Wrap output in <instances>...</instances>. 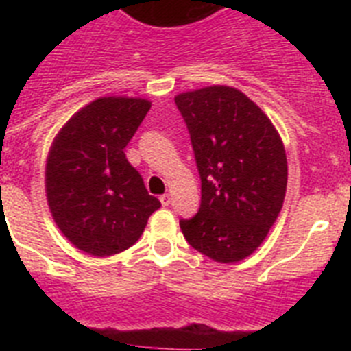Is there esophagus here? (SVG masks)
Listing matches in <instances>:
<instances>
[{"label":"esophagus","mask_w":351,"mask_h":351,"mask_svg":"<svg viewBox=\"0 0 351 351\" xmlns=\"http://www.w3.org/2000/svg\"><path fill=\"white\" fill-rule=\"evenodd\" d=\"M160 202H161V206H163V207H169L170 202H172V197H170L169 193L161 195V197H160Z\"/></svg>","instance_id":"34e87169"}]
</instances>
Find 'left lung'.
<instances>
[{
	"label": "left lung",
	"instance_id": "obj_1",
	"mask_svg": "<svg viewBox=\"0 0 351 351\" xmlns=\"http://www.w3.org/2000/svg\"><path fill=\"white\" fill-rule=\"evenodd\" d=\"M202 181V202L181 230L191 247L219 263L250 256L280 216L287 153L262 108L230 86H207L176 98Z\"/></svg>",
	"mask_w": 351,
	"mask_h": 351
}]
</instances>
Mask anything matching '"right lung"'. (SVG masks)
I'll return each mask as SVG.
<instances>
[{
  "label": "right lung",
  "instance_id": "add662e5",
  "mask_svg": "<svg viewBox=\"0 0 351 351\" xmlns=\"http://www.w3.org/2000/svg\"><path fill=\"white\" fill-rule=\"evenodd\" d=\"M151 101L101 96L58 132L45 165V193L61 234L80 251L110 256L137 243L160 200L145 190L125 147Z\"/></svg>",
  "mask_w": 351,
  "mask_h": 351
}]
</instances>
